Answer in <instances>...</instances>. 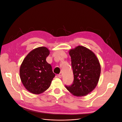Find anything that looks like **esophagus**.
Instances as JSON below:
<instances>
[{"instance_id": "obj_1", "label": "esophagus", "mask_w": 122, "mask_h": 122, "mask_svg": "<svg viewBox=\"0 0 122 122\" xmlns=\"http://www.w3.org/2000/svg\"><path fill=\"white\" fill-rule=\"evenodd\" d=\"M61 74H58V75H57V77H58V78H61Z\"/></svg>"}]
</instances>
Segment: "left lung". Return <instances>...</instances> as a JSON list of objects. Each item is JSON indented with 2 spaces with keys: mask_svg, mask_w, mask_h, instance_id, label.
I'll use <instances>...</instances> for the list:
<instances>
[{
  "mask_svg": "<svg viewBox=\"0 0 122 122\" xmlns=\"http://www.w3.org/2000/svg\"><path fill=\"white\" fill-rule=\"evenodd\" d=\"M74 81L67 89L77 97L86 96L97 86L101 67L95 53L87 48L78 46L70 50Z\"/></svg>",
  "mask_w": 122,
  "mask_h": 122,
  "instance_id": "1",
  "label": "left lung"
}]
</instances>
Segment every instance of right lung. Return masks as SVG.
Masks as SVG:
<instances>
[{
	"mask_svg": "<svg viewBox=\"0 0 122 122\" xmlns=\"http://www.w3.org/2000/svg\"><path fill=\"white\" fill-rule=\"evenodd\" d=\"M50 51L45 47L32 50L25 57L20 68V77L26 89L34 94H40L50 86L55 74L46 61Z\"/></svg>",
	"mask_w": 122,
	"mask_h": 122,
	"instance_id": "add662e5",
	"label": "right lung"
}]
</instances>
